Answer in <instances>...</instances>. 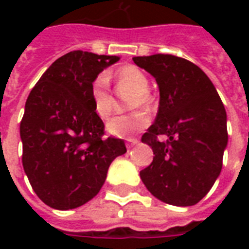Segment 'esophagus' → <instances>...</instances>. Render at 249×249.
I'll use <instances>...</instances> for the list:
<instances>
[{"label":"esophagus","instance_id":"obj_1","mask_svg":"<svg viewBox=\"0 0 249 249\" xmlns=\"http://www.w3.org/2000/svg\"><path fill=\"white\" fill-rule=\"evenodd\" d=\"M136 144H139V140H137V139H129V140L126 141V148L130 149V148H133Z\"/></svg>","mask_w":249,"mask_h":249}]
</instances>
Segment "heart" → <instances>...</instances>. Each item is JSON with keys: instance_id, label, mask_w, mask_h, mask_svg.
Returning <instances> with one entry per match:
<instances>
[{"instance_id": "heart-1", "label": "heart", "mask_w": 249, "mask_h": 249, "mask_svg": "<svg viewBox=\"0 0 249 249\" xmlns=\"http://www.w3.org/2000/svg\"><path fill=\"white\" fill-rule=\"evenodd\" d=\"M117 85L121 94L133 93L129 107L132 109L141 107L151 109L155 103L153 94L149 92V80L144 71L133 65L120 66L117 71ZM93 110L98 119L108 120L113 113V96L109 89V77L107 73H100L94 77L90 85ZM149 125V116L144 110H137L125 116H117L108 123L107 129L116 137H132Z\"/></svg>"}]
</instances>
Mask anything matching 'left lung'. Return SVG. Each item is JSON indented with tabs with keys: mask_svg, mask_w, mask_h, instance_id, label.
Returning a JSON list of instances; mask_svg holds the SVG:
<instances>
[{
	"mask_svg": "<svg viewBox=\"0 0 249 249\" xmlns=\"http://www.w3.org/2000/svg\"><path fill=\"white\" fill-rule=\"evenodd\" d=\"M133 61L160 88L156 120L141 137L155 155L141 180L164 203L195 205L221 172L228 142L224 105L208 76L185 58L153 54ZM162 134L168 137L164 143L158 140Z\"/></svg>",
	"mask_w": 249,
	"mask_h": 249,
	"instance_id": "8db88e82",
	"label": "left lung"
}]
</instances>
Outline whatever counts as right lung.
Segmentation results:
<instances>
[{"mask_svg": "<svg viewBox=\"0 0 249 249\" xmlns=\"http://www.w3.org/2000/svg\"><path fill=\"white\" fill-rule=\"evenodd\" d=\"M117 56L73 51L53 62L29 93L19 124L22 165L36 195L52 208L84 205L103 187L124 140L104 137L90 85Z\"/></svg>", "mask_w": 249, "mask_h": 249, "instance_id": "add662e5", "label": "right lung"}]
</instances>
